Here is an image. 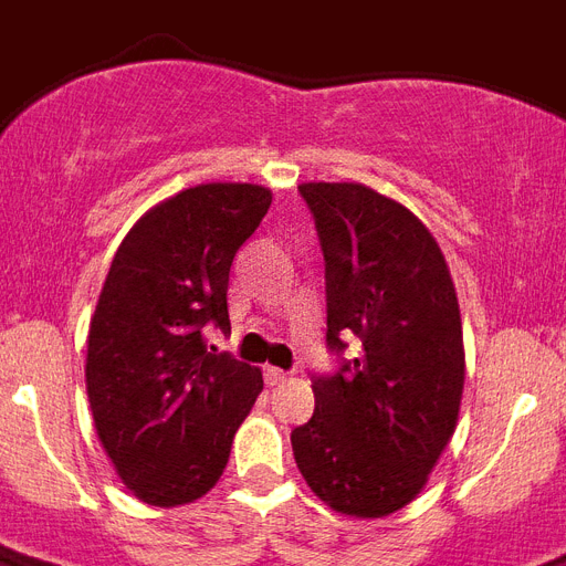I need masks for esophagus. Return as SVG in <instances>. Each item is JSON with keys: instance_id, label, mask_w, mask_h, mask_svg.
I'll list each match as a JSON object with an SVG mask.
<instances>
[{"instance_id": "esophagus-1", "label": "esophagus", "mask_w": 566, "mask_h": 566, "mask_svg": "<svg viewBox=\"0 0 566 566\" xmlns=\"http://www.w3.org/2000/svg\"><path fill=\"white\" fill-rule=\"evenodd\" d=\"M263 376H265V385H280V381H286L289 378V373L286 370H280V367H265L263 370Z\"/></svg>"}]
</instances>
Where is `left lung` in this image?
Listing matches in <instances>:
<instances>
[{"label": "left lung", "instance_id": "left-lung-1", "mask_svg": "<svg viewBox=\"0 0 566 566\" xmlns=\"http://www.w3.org/2000/svg\"><path fill=\"white\" fill-rule=\"evenodd\" d=\"M303 202L324 251L326 347L315 413L292 431L312 492L353 517L408 506L457 428L465 353L446 256L405 205L356 185L310 181Z\"/></svg>", "mask_w": 566, "mask_h": 566}]
</instances>
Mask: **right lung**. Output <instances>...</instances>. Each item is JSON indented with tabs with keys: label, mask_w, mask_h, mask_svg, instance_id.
<instances>
[{
	"label": "right lung",
	"mask_w": 566,
	"mask_h": 566,
	"mask_svg": "<svg viewBox=\"0 0 566 566\" xmlns=\"http://www.w3.org/2000/svg\"><path fill=\"white\" fill-rule=\"evenodd\" d=\"M272 190L196 185L147 210L124 237L88 326L86 394L97 437L138 501L208 494L263 390V373L208 347L231 333L233 254L263 222Z\"/></svg>",
	"instance_id": "right-lung-1"
}]
</instances>
